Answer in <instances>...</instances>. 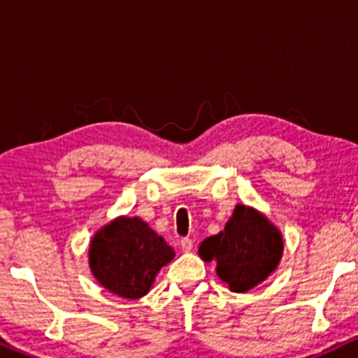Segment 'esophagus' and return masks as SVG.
<instances>
[{
    "mask_svg": "<svg viewBox=\"0 0 358 358\" xmlns=\"http://www.w3.org/2000/svg\"><path fill=\"white\" fill-rule=\"evenodd\" d=\"M192 248H194L192 239H189V238H182V239H180V249H182L184 252L192 251Z\"/></svg>",
    "mask_w": 358,
    "mask_h": 358,
    "instance_id": "obj_1",
    "label": "esophagus"
}]
</instances>
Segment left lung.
Here are the masks:
<instances>
[{
  "label": "left lung",
  "mask_w": 358,
  "mask_h": 358,
  "mask_svg": "<svg viewBox=\"0 0 358 358\" xmlns=\"http://www.w3.org/2000/svg\"><path fill=\"white\" fill-rule=\"evenodd\" d=\"M283 254L280 229L259 210L238 203L223 231L205 238L199 256L217 262V275L236 293L249 292L277 271Z\"/></svg>",
  "instance_id": "left-lung-1"
}]
</instances>
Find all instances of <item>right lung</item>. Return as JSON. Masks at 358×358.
I'll return each instance as SVG.
<instances>
[{"mask_svg": "<svg viewBox=\"0 0 358 358\" xmlns=\"http://www.w3.org/2000/svg\"><path fill=\"white\" fill-rule=\"evenodd\" d=\"M174 249L140 217L120 215L91 238L87 261L99 285L125 300L145 296Z\"/></svg>", "mask_w": 358, "mask_h": 358, "instance_id": "right-lung-1", "label": "right lung"}]
</instances>
